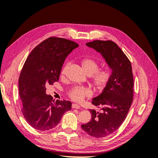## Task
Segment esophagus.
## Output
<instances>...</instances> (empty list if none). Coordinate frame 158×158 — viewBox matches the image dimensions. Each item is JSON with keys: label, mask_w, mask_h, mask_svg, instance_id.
<instances>
[{"label": "esophagus", "mask_w": 158, "mask_h": 158, "mask_svg": "<svg viewBox=\"0 0 158 158\" xmlns=\"http://www.w3.org/2000/svg\"><path fill=\"white\" fill-rule=\"evenodd\" d=\"M72 107H73V109H80V106L78 104H76V103H73V105H72Z\"/></svg>", "instance_id": "34e87169"}]
</instances>
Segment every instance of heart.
I'll list each match as a JSON object with an SVG mask.
<instances>
[{"label":"heart","instance_id":"1","mask_svg":"<svg viewBox=\"0 0 158 158\" xmlns=\"http://www.w3.org/2000/svg\"><path fill=\"white\" fill-rule=\"evenodd\" d=\"M82 68L84 73L91 76V83L95 91L102 92L110 82L112 76L111 70L109 68L99 70V64L96 60L89 58H84L80 61ZM65 73V69L62 71V74ZM91 94L90 91L81 87H75L70 89L68 95L69 98L74 102H81L85 97Z\"/></svg>","mask_w":158,"mask_h":158}]
</instances>
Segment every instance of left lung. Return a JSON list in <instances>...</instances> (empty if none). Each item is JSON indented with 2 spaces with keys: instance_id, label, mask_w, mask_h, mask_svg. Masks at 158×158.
I'll list each match as a JSON object with an SVG mask.
<instances>
[{
  "instance_id": "1",
  "label": "left lung",
  "mask_w": 158,
  "mask_h": 158,
  "mask_svg": "<svg viewBox=\"0 0 158 158\" xmlns=\"http://www.w3.org/2000/svg\"><path fill=\"white\" fill-rule=\"evenodd\" d=\"M86 45L102 54L112 70V76L102 93L92 102L102 112L89 109L91 121L81 127L92 136L106 137L120 127L131 106L134 92L132 66L126 55L112 41L95 40Z\"/></svg>"
}]
</instances>
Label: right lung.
Segmentation results:
<instances>
[{"label": "right lung", "instance_id": "right-lung-1", "mask_svg": "<svg viewBox=\"0 0 158 158\" xmlns=\"http://www.w3.org/2000/svg\"><path fill=\"white\" fill-rule=\"evenodd\" d=\"M78 47L64 38L51 37L33 49L19 77L22 112L33 128L45 131L55 127L64 113L71 109L69 101L55 102L46 94V85L58 82L62 66L70 52Z\"/></svg>", "mask_w": 158, "mask_h": 158}]
</instances>
